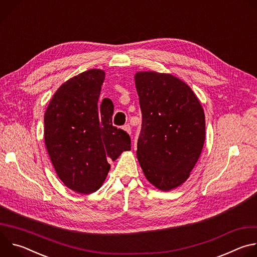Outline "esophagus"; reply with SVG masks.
<instances>
[{"instance_id": "1", "label": "esophagus", "mask_w": 257, "mask_h": 257, "mask_svg": "<svg viewBox=\"0 0 257 257\" xmlns=\"http://www.w3.org/2000/svg\"><path fill=\"white\" fill-rule=\"evenodd\" d=\"M124 130L127 131L128 133H131V126H130V124H126V125L124 126Z\"/></svg>"}]
</instances>
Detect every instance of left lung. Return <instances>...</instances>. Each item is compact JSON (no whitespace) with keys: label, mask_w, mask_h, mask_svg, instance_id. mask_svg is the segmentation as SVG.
<instances>
[{"label":"left lung","mask_w":257,"mask_h":257,"mask_svg":"<svg viewBox=\"0 0 257 257\" xmlns=\"http://www.w3.org/2000/svg\"><path fill=\"white\" fill-rule=\"evenodd\" d=\"M135 85L142 115L137 159L146 179L169 191L188 179L199 159L203 108L191 88L171 74L138 72Z\"/></svg>","instance_id":"left-lung-1"}]
</instances>
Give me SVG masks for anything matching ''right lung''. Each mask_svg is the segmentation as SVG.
I'll list each match as a JSON object with an SVG mask.
<instances>
[{
	"instance_id": "right-lung-1",
	"label": "right lung",
	"mask_w": 257,
	"mask_h": 257,
	"mask_svg": "<svg viewBox=\"0 0 257 257\" xmlns=\"http://www.w3.org/2000/svg\"><path fill=\"white\" fill-rule=\"evenodd\" d=\"M104 72L91 69L62 84L45 114V142L57 175L71 190L100 188L109 162L131 150L129 134L112 124L114 104L99 103Z\"/></svg>"
}]
</instances>
